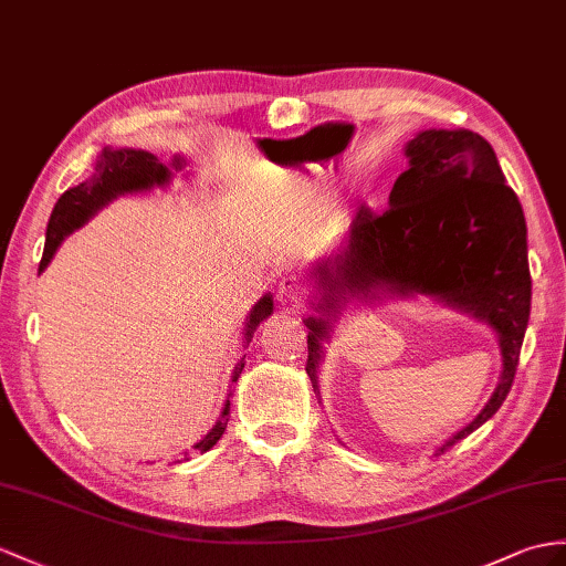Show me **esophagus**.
I'll use <instances>...</instances> for the list:
<instances>
[{"label":"esophagus","mask_w":566,"mask_h":566,"mask_svg":"<svg viewBox=\"0 0 566 566\" xmlns=\"http://www.w3.org/2000/svg\"><path fill=\"white\" fill-rule=\"evenodd\" d=\"M275 297H279L283 307H297L302 300V287L297 279H293V275H283L279 285H275Z\"/></svg>","instance_id":"obj_1"}]
</instances>
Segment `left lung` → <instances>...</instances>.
Wrapping results in <instances>:
<instances>
[{"label": "left lung", "mask_w": 566, "mask_h": 566, "mask_svg": "<svg viewBox=\"0 0 566 566\" xmlns=\"http://www.w3.org/2000/svg\"><path fill=\"white\" fill-rule=\"evenodd\" d=\"M403 154L408 170L396 179L389 211L377 218L363 209L348 238L310 269L307 375L319 396L324 343L350 305L424 295L471 314L497 336L500 381L478 416L434 449L439 457L488 422L512 389L531 314L526 218L480 134L424 129Z\"/></svg>", "instance_id": "left-lung-1"}]
</instances>
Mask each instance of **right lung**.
I'll return each mask as SVG.
<instances>
[{
  "instance_id": "1",
  "label": "right lung",
  "mask_w": 566,
  "mask_h": 566,
  "mask_svg": "<svg viewBox=\"0 0 566 566\" xmlns=\"http://www.w3.org/2000/svg\"><path fill=\"white\" fill-rule=\"evenodd\" d=\"M187 168V158L175 154L170 163H163L158 156L148 154V150L142 148H115V146H105L103 154L95 158L93 172L84 182L66 189L64 195L57 199L50 216L48 232H45V252L43 259H40V269L38 275L48 269L52 261L54 252L60 250V244L64 238L72 235L74 230L81 226H86L88 220L98 213L101 209L109 201H115L119 197L127 195H144V191L150 189H165L170 187L175 172ZM273 314V295L266 293L261 297L256 305L252 307L250 316L244 322V340L250 343L256 326L269 319ZM244 367V357H240V363L232 369L230 381H238ZM230 396V394H228ZM228 416H230V401H226L223 410H220V418L211 427V432L206 434L201 442L195 444L201 453L209 451L220 437H223L226 427H228Z\"/></svg>"
}]
</instances>
